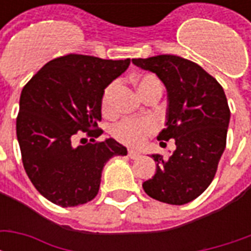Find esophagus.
<instances>
[{"mask_svg": "<svg viewBox=\"0 0 251 251\" xmlns=\"http://www.w3.org/2000/svg\"><path fill=\"white\" fill-rule=\"evenodd\" d=\"M127 156H129L131 160H137V158L141 157V154L138 152H136V151H129V152H127Z\"/></svg>", "mask_w": 251, "mask_h": 251, "instance_id": "1", "label": "esophagus"}]
</instances>
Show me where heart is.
I'll list each match as a JSON object with an SVG mask.
<instances>
[{"mask_svg":"<svg viewBox=\"0 0 251 251\" xmlns=\"http://www.w3.org/2000/svg\"><path fill=\"white\" fill-rule=\"evenodd\" d=\"M136 83L142 98L148 97L153 91H163V84L154 75H142L137 79ZM117 88H118V82H111L103 90L102 98H100V107H102L103 114L110 115L113 113V100H114ZM154 130H156V124L149 118H145V120L127 118L113 126L111 136L122 144L130 145V147H138L144 144Z\"/></svg>","mask_w":251,"mask_h":251,"instance_id":"obj_1","label":"heart"}]
</instances>
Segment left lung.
I'll list each match as a JSON object with an SVG mask.
<instances>
[{
    "label": "left lung",
    "instance_id": "1",
    "mask_svg": "<svg viewBox=\"0 0 251 251\" xmlns=\"http://www.w3.org/2000/svg\"><path fill=\"white\" fill-rule=\"evenodd\" d=\"M133 63L154 72L165 84L168 118L157 140L174 138L176 145L169 158L152 154L156 174L142 187L158 201L185 204L203 194L215 177L230 122L226 95L215 77L184 57L158 55Z\"/></svg>",
    "mask_w": 251,
    "mask_h": 251
}]
</instances>
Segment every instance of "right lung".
I'll return each mask as SVG.
<instances>
[{
    "mask_svg": "<svg viewBox=\"0 0 251 251\" xmlns=\"http://www.w3.org/2000/svg\"><path fill=\"white\" fill-rule=\"evenodd\" d=\"M129 64L130 59L68 53L47 63L23 88L16 120L21 160L32 184L53 204L93 200L104 164L126 156V148L113 138H95L103 133L98 127L102 93ZM79 136L82 146L76 144Z\"/></svg>",
    "mask_w": 251,
    "mask_h": 251,
    "instance_id": "1",
    "label": "right lung"
}]
</instances>
